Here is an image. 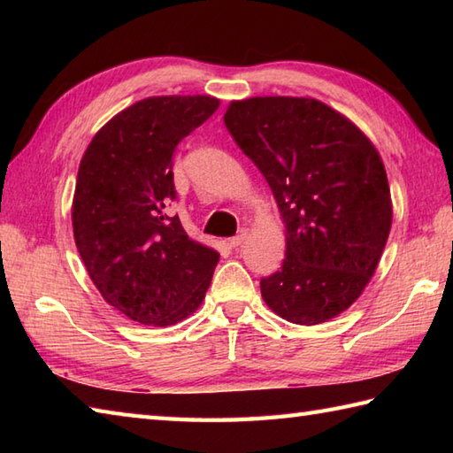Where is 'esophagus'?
Returning <instances> with one entry per match:
<instances>
[{"label":"esophagus","instance_id":"1","mask_svg":"<svg viewBox=\"0 0 453 453\" xmlns=\"http://www.w3.org/2000/svg\"><path fill=\"white\" fill-rule=\"evenodd\" d=\"M249 237V227H242L239 229V234L235 237L229 239V245L232 247H239L242 243H245V239Z\"/></svg>","mask_w":453,"mask_h":453}]
</instances>
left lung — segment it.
Returning a JSON list of instances; mask_svg holds the SVG:
<instances>
[{
    "instance_id": "obj_1",
    "label": "left lung",
    "mask_w": 453,
    "mask_h": 453,
    "mask_svg": "<svg viewBox=\"0 0 453 453\" xmlns=\"http://www.w3.org/2000/svg\"><path fill=\"white\" fill-rule=\"evenodd\" d=\"M224 122L263 173L286 227L282 268L261 280L265 303L319 325L358 300L386 249L388 173L354 122L310 97L232 101Z\"/></svg>"
}]
</instances>
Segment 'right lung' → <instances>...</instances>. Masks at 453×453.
Segmentation results:
<instances>
[{"label":"right lung","mask_w":453,"mask_h":453,"mask_svg":"<svg viewBox=\"0 0 453 453\" xmlns=\"http://www.w3.org/2000/svg\"><path fill=\"white\" fill-rule=\"evenodd\" d=\"M219 107L210 95H161L130 104L85 150L72 202L75 247L103 300L128 319L175 325L204 300L219 261L187 235L175 198L173 151Z\"/></svg>","instance_id":"add662e5"}]
</instances>
